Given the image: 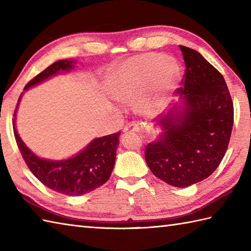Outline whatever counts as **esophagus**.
Wrapping results in <instances>:
<instances>
[{
	"label": "esophagus",
	"instance_id": "1",
	"mask_svg": "<svg viewBox=\"0 0 251 251\" xmlns=\"http://www.w3.org/2000/svg\"><path fill=\"white\" fill-rule=\"evenodd\" d=\"M138 129H139V126H138V124H136L135 122H132L124 127V132L125 134H128V132L131 131H138Z\"/></svg>",
	"mask_w": 251,
	"mask_h": 251
}]
</instances>
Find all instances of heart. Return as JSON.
<instances>
[{"label":"heart","instance_id":"heart-1","mask_svg":"<svg viewBox=\"0 0 251 251\" xmlns=\"http://www.w3.org/2000/svg\"><path fill=\"white\" fill-rule=\"evenodd\" d=\"M180 76L175 60L158 52L138 55L127 60L111 78V94L120 101H132L146 114H155L165 105Z\"/></svg>","mask_w":251,"mask_h":251}]
</instances>
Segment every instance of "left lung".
<instances>
[{
    "label": "left lung",
    "mask_w": 251,
    "mask_h": 251,
    "mask_svg": "<svg viewBox=\"0 0 251 251\" xmlns=\"http://www.w3.org/2000/svg\"><path fill=\"white\" fill-rule=\"evenodd\" d=\"M185 71L178 88L184 106L159 121L163 132L146 147L154 176L169 185L186 188L208 178L227 150L234 123L230 92L222 74L199 51L180 45Z\"/></svg>",
    "instance_id": "8db88e82"
}]
</instances>
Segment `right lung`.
<instances>
[{"instance_id":"obj_1","label":"right lung","mask_w":251,"mask_h":251,"mask_svg":"<svg viewBox=\"0 0 251 251\" xmlns=\"http://www.w3.org/2000/svg\"><path fill=\"white\" fill-rule=\"evenodd\" d=\"M73 60H58L37 74L25 85L28 89L55 74L73 69ZM18 99L14 116L21 99ZM16 142L31 173L47 188L69 196H79L99 188L109 180L113 170L119 146L120 131L93 140L77 155L65 161H47L40 158L21 140L13 122Z\"/></svg>"}]
</instances>
